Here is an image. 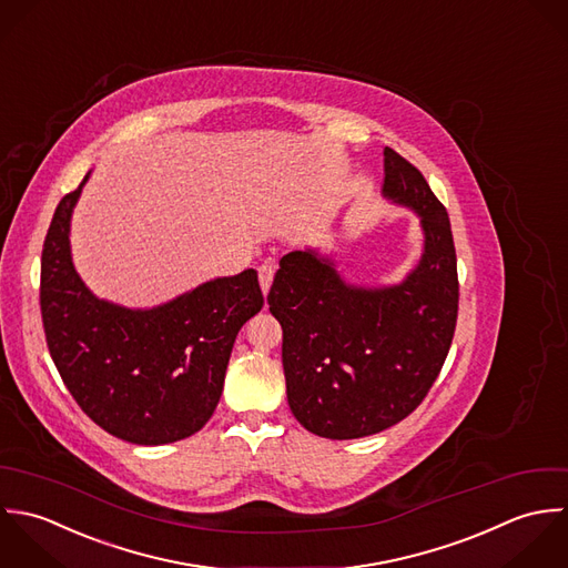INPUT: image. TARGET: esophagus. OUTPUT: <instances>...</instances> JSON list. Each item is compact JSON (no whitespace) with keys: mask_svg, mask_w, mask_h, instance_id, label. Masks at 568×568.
Instances as JSON below:
<instances>
[{"mask_svg":"<svg viewBox=\"0 0 568 568\" xmlns=\"http://www.w3.org/2000/svg\"><path fill=\"white\" fill-rule=\"evenodd\" d=\"M272 278H274V265H272V263H263V265H258V283H261L263 294H267V292H270Z\"/></svg>","mask_w":568,"mask_h":568,"instance_id":"1","label":"esophagus"}]
</instances>
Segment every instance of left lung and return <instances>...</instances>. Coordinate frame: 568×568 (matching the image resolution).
I'll use <instances>...</instances> for the list:
<instances>
[{
  "mask_svg": "<svg viewBox=\"0 0 568 568\" xmlns=\"http://www.w3.org/2000/svg\"><path fill=\"white\" fill-rule=\"evenodd\" d=\"M382 195L413 209L426 236L417 267L399 285H348L332 258L294 250L267 294L283 329L290 408L325 439H359L399 424L424 402L453 344L458 276L446 206L390 146Z\"/></svg>",
  "mask_w": 568,
  "mask_h": 568,
  "instance_id": "8db88e82",
  "label": "left lung"
}]
</instances>
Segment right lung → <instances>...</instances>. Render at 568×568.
<instances>
[{
    "label": "right lung",
    "mask_w": 568,
    "mask_h": 568,
    "mask_svg": "<svg viewBox=\"0 0 568 568\" xmlns=\"http://www.w3.org/2000/svg\"><path fill=\"white\" fill-rule=\"evenodd\" d=\"M68 193L41 252V318L57 371L81 410L138 446L186 439L213 417L239 329L263 307L254 270L209 281L153 310L97 298L74 270Z\"/></svg>",
    "instance_id": "right-lung-1"
}]
</instances>
